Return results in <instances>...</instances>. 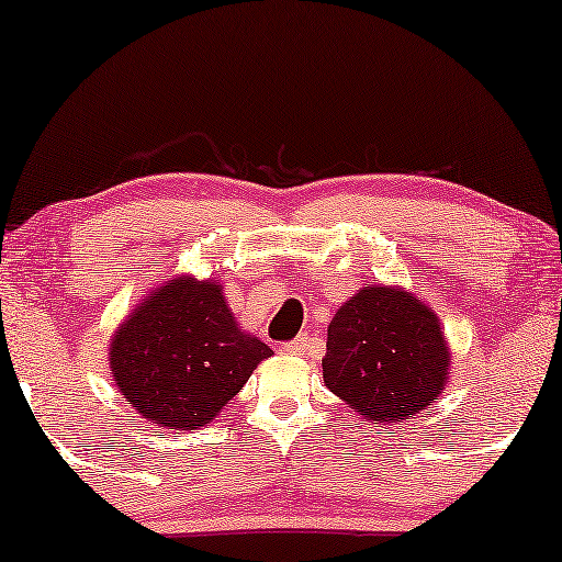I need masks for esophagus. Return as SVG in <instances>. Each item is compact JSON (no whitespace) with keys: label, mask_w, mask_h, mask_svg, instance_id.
Returning a JSON list of instances; mask_svg holds the SVG:
<instances>
[{"label":"esophagus","mask_w":562,"mask_h":562,"mask_svg":"<svg viewBox=\"0 0 562 562\" xmlns=\"http://www.w3.org/2000/svg\"><path fill=\"white\" fill-rule=\"evenodd\" d=\"M310 345H312V337L310 335H299L291 342L283 345V352H289V356H306Z\"/></svg>","instance_id":"34e87169"}]
</instances>
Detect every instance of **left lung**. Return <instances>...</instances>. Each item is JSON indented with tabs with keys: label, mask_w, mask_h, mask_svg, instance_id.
Masks as SVG:
<instances>
[{
	"label": "left lung",
	"mask_w": 562,
	"mask_h": 562,
	"mask_svg": "<svg viewBox=\"0 0 562 562\" xmlns=\"http://www.w3.org/2000/svg\"><path fill=\"white\" fill-rule=\"evenodd\" d=\"M448 366L440 322L409 291L366 286L327 327V389L373 425L427 409L442 394Z\"/></svg>",
	"instance_id": "8db88e82"
}]
</instances>
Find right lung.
Instances as JSON below:
<instances>
[{"mask_svg": "<svg viewBox=\"0 0 562 562\" xmlns=\"http://www.w3.org/2000/svg\"><path fill=\"white\" fill-rule=\"evenodd\" d=\"M271 348L240 333L214 281L176 279L114 335L110 366L143 419L168 429L210 425Z\"/></svg>", "mask_w": 562, "mask_h": 562, "instance_id": "add662e5", "label": "right lung"}]
</instances>
